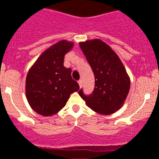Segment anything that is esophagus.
<instances>
[{"instance_id": "34e87169", "label": "esophagus", "mask_w": 159, "mask_h": 159, "mask_svg": "<svg viewBox=\"0 0 159 159\" xmlns=\"http://www.w3.org/2000/svg\"><path fill=\"white\" fill-rule=\"evenodd\" d=\"M78 84H79V86H80V87H81V86H82V80H81V79H80L79 81H78Z\"/></svg>"}]
</instances>
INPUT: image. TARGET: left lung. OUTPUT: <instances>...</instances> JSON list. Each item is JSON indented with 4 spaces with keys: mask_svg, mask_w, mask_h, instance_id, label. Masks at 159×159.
I'll use <instances>...</instances> for the list:
<instances>
[{
    "mask_svg": "<svg viewBox=\"0 0 159 159\" xmlns=\"http://www.w3.org/2000/svg\"><path fill=\"white\" fill-rule=\"evenodd\" d=\"M80 47L95 76L94 90L87 96L79 90L80 96L93 111L111 115L124 103L130 88V79L118 55L100 39L80 43Z\"/></svg>",
    "mask_w": 159,
    "mask_h": 159,
    "instance_id": "obj_1",
    "label": "left lung"
}]
</instances>
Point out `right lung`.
<instances>
[{
  "mask_svg": "<svg viewBox=\"0 0 159 159\" xmlns=\"http://www.w3.org/2000/svg\"><path fill=\"white\" fill-rule=\"evenodd\" d=\"M73 42L60 41L45 50L30 69L26 95L31 108L43 116L59 112L79 84L71 77V69L63 66L64 56Z\"/></svg>",
  "mask_w": 159,
  "mask_h": 159,
  "instance_id": "obj_1",
  "label": "right lung"
}]
</instances>
